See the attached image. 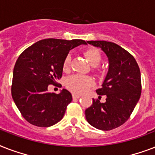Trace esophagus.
Instances as JSON below:
<instances>
[{
	"label": "esophagus",
	"mask_w": 155,
	"mask_h": 155,
	"mask_svg": "<svg viewBox=\"0 0 155 155\" xmlns=\"http://www.w3.org/2000/svg\"><path fill=\"white\" fill-rule=\"evenodd\" d=\"M72 97H73V99H79V98H80V97H81V96H80V95L75 94V93H73Z\"/></svg>",
	"instance_id": "esophagus-1"
}]
</instances>
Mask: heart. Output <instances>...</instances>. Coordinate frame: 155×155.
<instances>
[{
    "label": "heart",
    "mask_w": 155,
    "mask_h": 155,
    "mask_svg": "<svg viewBox=\"0 0 155 155\" xmlns=\"http://www.w3.org/2000/svg\"><path fill=\"white\" fill-rule=\"evenodd\" d=\"M84 55L92 66H98L101 61V55L99 50L95 47H90L84 51ZM71 64V55L66 56L63 63V71L69 70ZM94 85V81L87 75H72L66 80V87L74 93L82 94L87 92L90 87Z\"/></svg>",
    "instance_id": "heart-1"
}]
</instances>
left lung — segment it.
Wrapping results in <instances>:
<instances>
[{
	"instance_id": "left-lung-1",
	"label": "left lung",
	"mask_w": 155,
	"mask_h": 155,
	"mask_svg": "<svg viewBox=\"0 0 155 155\" xmlns=\"http://www.w3.org/2000/svg\"><path fill=\"white\" fill-rule=\"evenodd\" d=\"M87 42L105 53L109 65L102 87L97 90L99 96L105 95L106 101L92 99V104L85 110V117L93 127L108 131L130 118L142 92L141 72L134 56L117 44L106 41Z\"/></svg>"
}]
</instances>
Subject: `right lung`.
I'll list each match as a JSON object with an SVG mask.
<instances>
[{"instance_id":"right-lung-1","label":"right lung","mask_w":155,"mask_h":155,"mask_svg":"<svg viewBox=\"0 0 155 155\" xmlns=\"http://www.w3.org/2000/svg\"><path fill=\"white\" fill-rule=\"evenodd\" d=\"M87 42L81 39L47 38L28 47L18 57L13 73L12 97L28 122L49 127L63 117L72 101L68 90L59 94L48 92L63 75V63L69 51Z\"/></svg>"}]
</instances>
